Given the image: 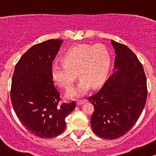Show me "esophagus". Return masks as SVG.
Listing matches in <instances>:
<instances>
[{"label": "esophagus", "instance_id": "obj_1", "mask_svg": "<svg viewBox=\"0 0 156 156\" xmlns=\"http://www.w3.org/2000/svg\"><path fill=\"white\" fill-rule=\"evenodd\" d=\"M87 102V100H77L76 101V103L78 106H81V105L84 104V103H86Z\"/></svg>", "mask_w": 156, "mask_h": 156}]
</instances>
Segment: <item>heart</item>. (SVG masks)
Returning a JSON list of instances; mask_svg holds the SVG:
<instances>
[{
    "instance_id": "1",
    "label": "heart",
    "mask_w": 156,
    "mask_h": 156,
    "mask_svg": "<svg viewBox=\"0 0 156 156\" xmlns=\"http://www.w3.org/2000/svg\"><path fill=\"white\" fill-rule=\"evenodd\" d=\"M62 66L53 64L51 67L53 81L59 87L69 89L77 78H81L75 87L70 89L69 97L84 95L93 87H98L106 81L112 56L103 44H80L67 50L61 58Z\"/></svg>"
}]
</instances>
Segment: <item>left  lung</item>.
Returning a JSON list of instances; mask_svg holds the SVG:
<instances>
[{"instance_id":"1","label":"left lung","mask_w":156,"mask_h":156,"mask_svg":"<svg viewBox=\"0 0 156 156\" xmlns=\"http://www.w3.org/2000/svg\"><path fill=\"white\" fill-rule=\"evenodd\" d=\"M115 49L114 72L98 93L88 100L94 105L92 130L103 139L123 136L140 116L147 97L142 64L127 46L111 41Z\"/></svg>"}]
</instances>
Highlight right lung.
Listing matches in <instances>:
<instances>
[{"instance_id": "right-lung-1", "label": "right lung", "mask_w": 156, "mask_h": 156, "mask_svg": "<svg viewBox=\"0 0 156 156\" xmlns=\"http://www.w3.org/2000/svg\"><path fill=\"white\" fill-rule=\"evenodd\" d=\"M62 40H48L34 45L16 65L10 98L19 120L41 138H52L66 128L65 119L75 103L59 105V93L53 85L51 67Z\"/></svg>"}]
</instances>
